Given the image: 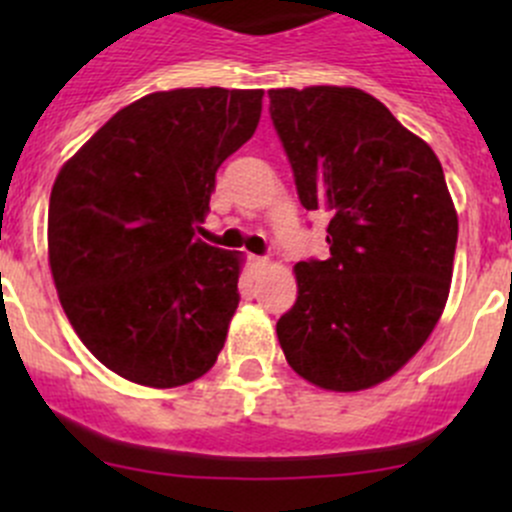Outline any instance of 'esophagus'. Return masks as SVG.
Returning <instances> with one entry per match:
<instances>
[{"instance_id":"1","label":"esophagus","mask_w":512,"mask_h":512,"mask_svg":"<svg viewBox=\"0 0 512 512\" xmlns=\"http://www.w3.org/2000/svg\"><path fill=\"white\" fill-rule=\"evenodd\" d=\"M250 262H252V267H255V270H262V267H267V257H262V255H252Z\"/></svg>"}]
</instances>
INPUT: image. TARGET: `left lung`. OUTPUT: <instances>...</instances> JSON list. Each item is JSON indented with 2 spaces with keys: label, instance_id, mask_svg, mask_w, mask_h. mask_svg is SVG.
Returning a JSON list of instances; mask_svg holds the SVG:
<instances>
[{
  "label": "left lung",
  "instance_id": "left-lung-1",
  "mask_svg": "<svg viewBox=\"0 0 512 512\" xmlns=\"http://www.w3.org/2000/svg\"><path fill=\"white\" fill-rule=\"evenodd\" d=\"M267 96L299 203L329 213V257L297 262V302L277 339L319 389H369L423 347L446 307L458 218L443 168L364 91Z\"/></svg>",
  "mask_w": 512,
  "mask_h": 512
}]
</instances>
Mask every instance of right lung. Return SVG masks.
<instances>
[{"label": "right lung", "instance_id": "add662e5", "mask_svg": "<svg viewBox=\"0 0 512 512\" xmlns=\"http://www.w3.org/2000/svg\"><path fill=\"white\" fill-rule=\"evenodd\" d=\"M260 113V89L148 94L56 175V292L86 349L123 379L173 389L218 359L240 302V257L195 232L215 173L250 141Z\"/></svg>", "mask_w": 512, "mask_h": 512}]
</instances>
